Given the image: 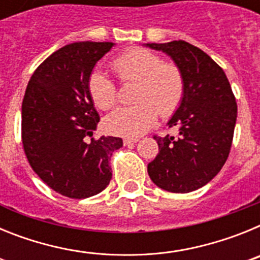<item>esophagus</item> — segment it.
Instances as JSON below:
<instances>
[{
  "mask_svg": "<svg viewBox=\"0 0 260 260\" xmlns=\"http://www.w3.org/2000/svg\"><path fill=\"white\" fill-rule=\"evenodd\" d=\"M138 141H139L138 138H125V139H123V144H125V146H130V144L137 143Z\"/></svg>",
  "mask_w": 260,
  "mask_h": 260,
  "instance_id": "1",
  "label": "esophagus"
}]
</instances>
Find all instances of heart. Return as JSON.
<instances>
[{
    "mask_svg": "<svg viewBox=\"0 0 260 260\" xmlns=\"http://www.w3.org/2000/svg\"><path fill=\"white\" fill-rule=\"evenodd\" d=\"M112 68L122 82H137L133 107L116 109L105 119L110 133L125 137H139L155 123L157 113L162 117L173 114L185 93V80L181 70L173 63H164L151 50H127L112 61ZM88 88L93 103L100 109H109L117 102L113 80L103 73L93 71Z\"/></svg>",
    "mask_w": 260,
    "mask_h": 260,
    "instance_id": "heart-1",
    "label": "heart"
}]
</instances>
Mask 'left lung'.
<instances>
[{"instance_id":"left-lung-1","label":"left lung","mask_w":260,"mask_h":260,"mask_svg":"<svg viewBox=\"0 0 260 260\" xmlns=\"http://www.w3.org/2000/svg\"><path fill=\"white\" fill-rule=\"evenodd\" d=\"M143 45L171 57L185 80L182 102L168 121L178 135L155 137L158 153L147 167L148 176L167 191H194L207 185L228 158L236 99L224 70L199 48L183 40Z\"/></svg>"}]
</instances>
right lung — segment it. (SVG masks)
<instances>
[{
  "label": "right lung",
  "instance_id": "obj_1",
  "mask_svg": "<svg viewBox=\"0 0 260 260\" xmlns=\"http://www.w3.org/2000/svg\"><path fill=\"white\" fill-rule=\"evenodd\" d=\"M114 45L79 41L62 47L36 69L24 93L22 142L29 165L68 198L102 192L112 180L110 156L122 147L121 138H92L100 117L88 88L93 68Z\"/></svg>",
  "mask_w": 260,
  "mask_h": 260
}]
</instances>
